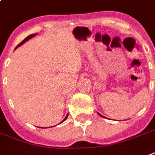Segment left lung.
<instances>
[{
  "label": "left lung",
  "mask_w": 155,
  "mask_h": 155,
  "mask_svg": "<svg viewBox=\"0 0 155 155\" xmlns=\"http://www.w3.org/2000/svg\"><path fill=\"white\" fill-rule=\"evenodd\" d=\"M98 114H99V115H100V116H101V117H104L103 115H101V114H99V113H98Z\"/></svg>",
  "instance_id": "8db88e82"
}]
</instances>
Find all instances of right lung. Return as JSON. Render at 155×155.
<instances>
[{
  "instance_id": "add662e5",
  "label": "right lung",
  "mask_w": 155,
  "mask_h": 155,
  "mask_svg": "<svg viewBox=\"0 0 155 155\" xmlns=\"http://www.w3.org/2000/svg\"><path fill=\"white\" fill-rule=\"evenodd\" d=\"M35 35H36V34H31V35H28V37H26V38H25V39H24V40H23V41H22V42H21V43H20V44H18V45H17V46H16V48H15V49H17L18 47H19V46H21V45H22V44H24V43H25L26 41H28V40H30V39H31V38H32L33 36H35ZM67 117H68V114H67V116L65 117V119H64V120H62V122L60 123V124H62V122H64L65 120H67ZM41 128H43V127H41Z\"/></svg>"
}]
</instances>
